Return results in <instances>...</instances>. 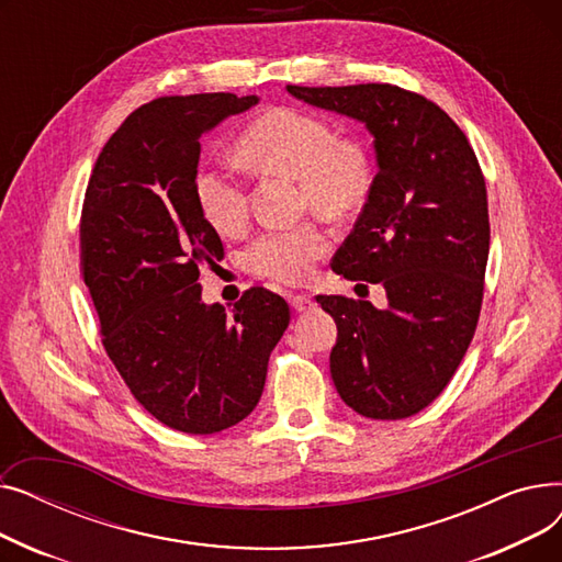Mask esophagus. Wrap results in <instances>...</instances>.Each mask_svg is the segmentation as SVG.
I'll return each mask as SVG.
<instances>
[{
    "mask_svg": "<svg viewBox=\"0 0 562 562\" xmlns=\"http://www.w3.org/2000/svg\"><path fill=\"white\" fill-rule=\"evenodd\" d=\"M291 307L296 312H307L314 307V301L310 296H303V293H299V296H291Z\"/></svg>",
    "mask_w": 562,
    "mask_h": 562,
    "instance_id": "1",
    "label": "esophagus"
}]
</instances>
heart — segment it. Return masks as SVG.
I'll use <instances>...</instances> for the list:
<instances>
[{
	"label": "heart",
	"mask_w": 562,
	"mask_h": 562,
	"mask_svg": "<svg viewBox=\"0 0 562 562\" xmlns=\"http://www.w3.org/2000/svg\"><path fill=\"white\" fill-rule=\"evenodd\" d=\"M241 150L269 170L299 177L301 200L314 210L341 216L367 200L371 159L358 138L337 136L318 115L276 109L244 132ZM195 200L204 221L221 234L239 232L248 221V193L232 166H206L195 175ZM328 232L316 221L259 232L246 248V266L276 282L305 280L316 259L328 250Z\"/></svg>",
	"instance_id": "obj_1"
}]
</instances>
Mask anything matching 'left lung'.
Segmentation results:
<instances>
[{"mask_svg": "<svg viewBox=\"0 0 562 562\" xmlns=\"http://www.w3.org/2000/svg\"><path fill=\"white\" fill-rule=\"evenodd\" d=\"M286 91L373 136L378 172L333 271L382 284L387 307L344 296L316 303L337 323L330 373L344 403L369 419L412 417L449 385L476 333L490 252L479 159L445 111L398 86Z\"/></svg>", "mask_w": 562, "mask_h": 562, "instance_id": "obj_1", "label": "left lung"}]
</instances>
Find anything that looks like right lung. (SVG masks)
Returning <instances> with one entry per match:
<instances>
[{"label": "right lung", "instance_id": "obj_1", "mask_svg": "<svg viewBox=\"0 0 562 562\" xmlns=\"http://www.w3.org/2000/svg\"><path fill=\"white\" fill-rule=\"evenodd\" d=\"M257 95L159 98L106 140L81 210V273L102 344L134 398L164 426L212 435L261 398L289 305L255 286L232 312L204 305L200 273L223 259L195 200L200 138Z\"/></svg>", "mask_w": 562, "mask_h": 562}]
</instances>
